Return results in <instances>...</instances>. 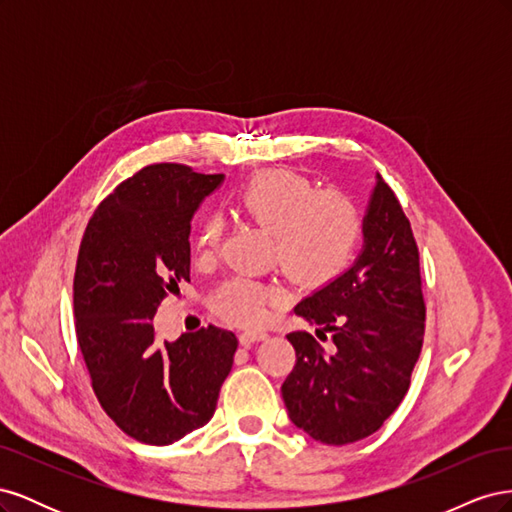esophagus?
I'll return each mask as SVG.
<instances>
[{
	"mask_svg": "<svg viewBox=\"0 0 512 512\" xmlns=\"http://www.w3.org/2000/svg\"><path fill=\"white\" fill-rule=\"evenodd\" d=\"M269 333L265 329H247L241 333V344L243 346H252L256 342H262V339H267Z\"/></svg>",
	"mask_w": 512,
	"mask_h": 512,
	"instance_id": "34e87169",
	"label": "esophagus"
}]
</instances>
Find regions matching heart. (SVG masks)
Masks as SVG:
<instances>
[{
    "mask_svg": "<svg viewBox=\"0 0 512 512\" xmlns=\"http://www.w3.org/2000/svg\"><path fill=\"white\" fill-rule=\"evenodd\" d=\"M235 207L245 220L271 232L273 260L307 286L329 284L342 275L359 250L365 215L356 200L339 190H318L314 181L286 168L254 175L241 185ZM218 215L200 222L196 245L213 252L222 239ZM273 286L247 277H230L213 292V307L239 324H256L269 316L277 301Z\"/></svg>",
    "mask_w": 512,
    "mask_h": 512,
    "instance_id": "b5f03b06",
    "label": "heart"
}]
</instances>
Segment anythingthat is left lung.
I'll use <instances>...</instances> for the list:
<instances>
[{
	"instance_id": "obj_1",
	"label": "left lung",
	"mask_w": 512,
	"mask_h": 512,
	"mask_svg": "<svg viewBox=\"0 0 512 512\" xmlns=\"http://www.w3.org/2000/svg\"><path fill=\"white\" fill-rule=\"evenodd\" d=\"M365 245L354 265L303 299L294 314L316 336L288 333L297 361L282 384L290 421L322 444H352L376 433L404 401L425 337L421 262L410 220L389 183H378L365 215Z\"/></svg>"
}]
</instances>
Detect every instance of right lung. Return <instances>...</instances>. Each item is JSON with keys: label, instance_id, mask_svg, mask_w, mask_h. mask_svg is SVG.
I'll return each instance as SVG.
<instances>
[{"label": "right lung", "instance_id": "obj_1", "mask_svg": "<svg viewBox=\"0 0 512 512\" xmlns=\"http://www.w3.org/2000/svg\"><path fill=\"white\" fill-rule=\"evenodd\" d=\"M224 175L149 164L89 218L74 271L76 337L102 410L130 438L173 444L209 423L237 335L215 327L158 342L153 316L190 282V220Z\"/></svg>", "mask_w": 512, "mask_h": 512}]
</instances>
